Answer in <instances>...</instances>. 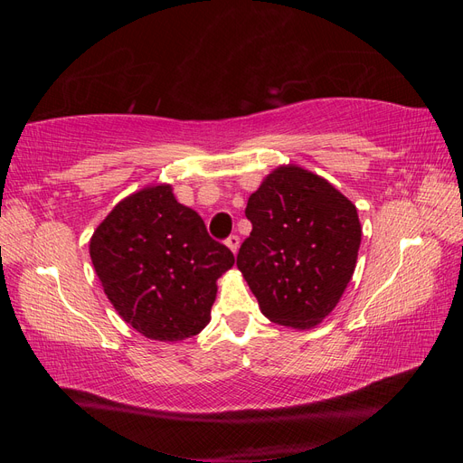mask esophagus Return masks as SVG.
I'll return each mask as SVG.
<instances>
[{
	"label": "esophagus",
	"mask_w": 463,
	"mask_h": 463,
	"mask_svg": "<svg viewBox=\"0 0 463 463\" xmlns=\"http://www.w3.org/2000/svg\"><path fill=\"white\" fill-rule=\"evenodd\" d=\"M240 243H241V240H240V235H230L228 240H226V245L232 249V253H237V249H240Z\"/></svg>",
	"instance_id": "obj_1"
}]
</instances>
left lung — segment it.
<instances>
[{
	"label": "left lung",
	"mask_w": 463,
	"mask_h": 463,
	"mask_svg": "<svg viewBox=\"0 0 463 463\" xmlns=\"http://www.w3.org/2000/svg\"><path fill=\"white\" fill-rule=\"evenodd\" d=\"M253 232L237 253L266 318L313 328L338 305L354 276L361 223L352 201L326 179L279 165L250 194Z\"/></svg>",
	"instance_id": "left-lung-1"
}]
</instances>
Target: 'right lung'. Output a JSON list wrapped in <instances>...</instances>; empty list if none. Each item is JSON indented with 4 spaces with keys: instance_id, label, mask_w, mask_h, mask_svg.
<instances>
[{
    "instance_id": "right-lung-1",
    "label": "right lung",
    "mask_w": 463,
    "mask_h": 463,
    "mask_svg": "<svg viewBox=\"0 0 463 463\" xmlns=\"http://www.w3.org/2000/svg\"><path fill=\"white\" fill-rule=\"evenodd\" d=\"M90 259L119 317L160 342L191 338L208 325L216 279L235 262L170 185L118 203L92 235Z\"/></svg>"
}]
</instances>
